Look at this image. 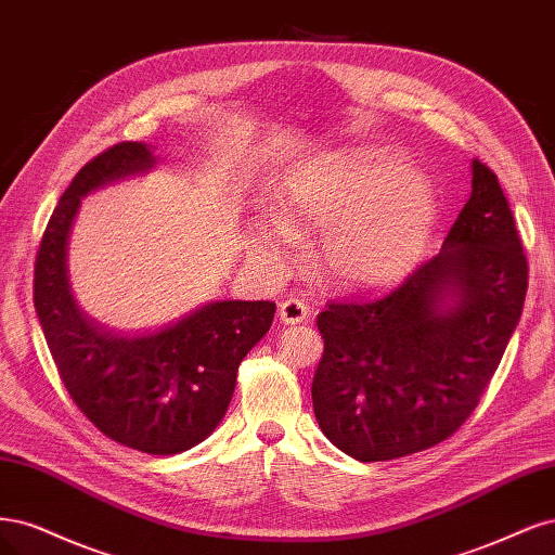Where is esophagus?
<instances>
[{
    "instance_id": "34e87169",
    "label": "esophagus",
    "mask_w": 555,
    "mask_h": 555,
    "mask_svg": "<svg viewBox=\"0 0 555 555\" xmlns=\"http://www.w3.org/2000/svg\"><path fill=\"white\" fill-rule=\"evenodd\" d=\"M279 318H281V323H285V325H299V323H304V320L309 318L307 301H301V299H285V301H281Z\"/></svg>"
}]
</instances>
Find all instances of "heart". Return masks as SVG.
<instances>
[{"label": "heart", "mask_w": 555, "mask_h": 555, "mask_svg": "<svg viewBox=\"0 0 555 555\" xmlns=\"http://www.w3.org/2000/svg\"><path fill=\"white\" fill-rule=\"evenodd\" d=\"M434 184L395 150L338 152L297 170L279 193V214L295 228L327 230L323 264L346 288H387L420 264L436 223ZM297 237L272 223L256 256L283 270Z\"/></svg>", "instance_id": "b5f03b06"}]
</instances>
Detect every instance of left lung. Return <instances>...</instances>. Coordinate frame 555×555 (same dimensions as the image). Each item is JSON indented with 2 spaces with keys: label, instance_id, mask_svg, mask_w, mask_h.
I'll use <instances>...</instances> for the list:
<instances>
[{
  "label": "left lung",
  "instance_id": "obj_1",
  "mask_svg": "<svg viewBox=\"0 0 555 555\" xmlns=\"http://www.w3.org/2000/svg\"><path fill=\"white\" fill-rule=\"evenodd\" d=\"M528 260L495 172L473 160V193L440 254L395 291L330 301L315 325L323 434L357 461L428 450L466 422L521 318Z\"/></svg>",
  "mask_w": 555,
  "mask_h": 555
}]
</instances>
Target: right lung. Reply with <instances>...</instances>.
Wrapping results in <instances>:
<instances>
[{"mask_svg": "<svg viewBox=\"0 0 555 555\" xmlns=\"http://www.w3.org/2000/svg\"><path fill=\"white\" fill-rule=\"evenodd\" d=\"M152 147L119 142L80 168L46 225L34 307L60 378L101 434L145 454H180L223 420L246 352L270 332L274 301L203 304L164 327L117 334L89 318L66 276V240L89 191L147 172Z\"/></svg>", "mask_w": 555, "mask_h": 555, "instance_id": "1", "label": "right lung"}]
</instances>
